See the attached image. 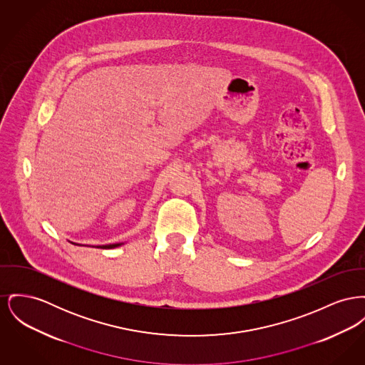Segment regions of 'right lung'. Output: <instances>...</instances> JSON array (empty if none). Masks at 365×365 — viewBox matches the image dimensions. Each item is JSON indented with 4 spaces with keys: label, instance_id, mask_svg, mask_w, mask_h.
Returning a JSON list of instances; mask_svg holds the SVG:
<instances>
[{
    "label": "right lung",
    "instance_id": "obj_1",
    "mask_svg": "<svg viewBox=\"0 0 365 365\" xmlns=\"http://www.w3.org/2000/svg\"><path fill=\"white\" fill-rule=\"evenodd\" d=\"M121 244H108V245H101L98 248H103V250H111V248H115V247H120Z\"/></svg>",
    "mask_w": 365,
    "mask_h": 365
}]
</instances>
